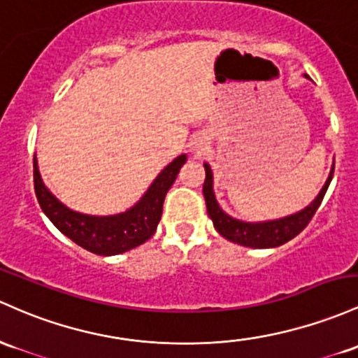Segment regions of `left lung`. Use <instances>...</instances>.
Returning <instances> with one entry per match:
<instances>
[{
    "label": "left lung",
    "instance_id": "1",
    "mask_svg": "<svg viewBox=\"0 0 358 358\" xmlns=\"http://www.w3.org/2000/svg\"><path fill=\"white\" fill-rule=\"evenodd\" d=\"M308 76V74H306ZM206 166V182H203V197H206V206H207V214L214 222V227L217 229V233L229 241L238 243V245L250 246V248H273V246H280L284 243L290 241L292 238H296L301 231H304V227L311 222V219L316 214V210L320 209L321 202H323L326 190H328L329 182L333 178V168L329 173V178L323 187V190L320 192L317 199L314 200L309 207H306L304 210L297 212V214L289 215V217L278 219V221H268V222H241L236 219L229 217L227 214H224L221 207L217 206L214 197V192H212V171L209 164H203Z\"/></svg>",
    "mask_w": 358,
    "mask_h": 358
}]
</instances>
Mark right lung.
<instances>
[{
	"label": "right lung",
	"mask_w": 358,
	"mask_h": 358,
	"mask_svg": "<svg viewBox=\"0 0 358 358\" xmlns=\"http://www.w3.org/2000/svg\"><path fill=\"white\" fill-rule=\"evenodd\" d=\"M185 156H178L159 173L139 203L131 210L108 217L78 214L62 206L44 187L34 156V187L38 203L54 226L71 241L95 255H119L143 245L155 234L163 212V202L175 182Z\"/></svg>",
	"instance_id": "right-lung-1"
}]
</instances>
